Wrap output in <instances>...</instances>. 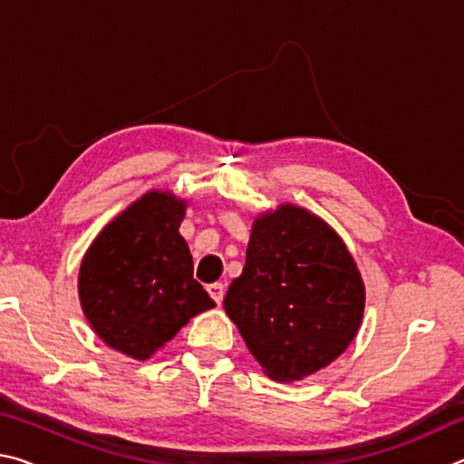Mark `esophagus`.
I'll return each mask as SVG.
<instances>
[{"label": "esophagus", "instance_id": "obj_1", "mask_svg": "<svg viewBox=\"0 0 464 464\" xmlns=\"http://www.w3.org/2000/svg\"><path fill=\"white\" fill-rule=\"evenodd\" d=\"M207 290H208V295L213 296V301H215L217 304H221V303H223L225 286L221 285V282H215V285H208V286H207Z\"/></svg>", "mask_w": 464, "mask_h": 464}]
</instances>
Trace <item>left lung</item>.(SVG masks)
<instances>
[{
    "instance_id": "left-lung-1",
    "label": "left lung",
    "mask_w": 464,
    "mask_h": 464,
    "mask_svg": "<svg viewBox=\"0 0 464 464\" xmlns=\"http://www.w3.org/2000/svg\"><path fill=\"white\" fill-rule=\"evenodd\" d=\"M364 282L332 227L295 204L254 221L246 266L225 311L272 381L321 371L348 348L364 315Z\"/></svg>"
}]
</instances>
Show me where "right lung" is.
Listing matches in <instances>:
<instances>
[{"instance_id": "add662e5", "label": "right lung", "mask_w": 464, "mask_h": 464, "mask_svg": "<svg viewBox=\"0 0 464 464\" xmlns=\"http://www.w3.org/2000/svg\"><path fill=\"white\" fill-rule=\"evenodd\" d=\"M186 200L151 190L110 221L85 251L80 301L110 348L151 358L215 301L194 280L190 249L179 235Z\"/></svg>"}]
</instances>
